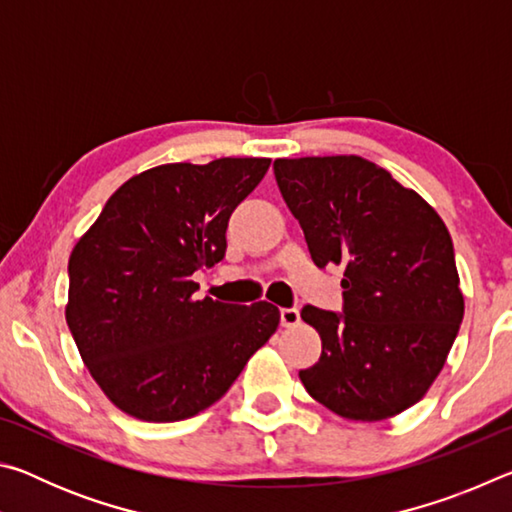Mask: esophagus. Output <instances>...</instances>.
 <instances>
[{
	"instance_id": "34e87169",
	"label": "esophagus",
	"mask_w": 512,
	"mask_h": 512,
	"mask_svg": "<svg viewBox=\"0 0 512 512\" xmlns=\"http://www.w3.org/2000/svg\"><path fill=\"white\" fill-rule=\"evenodd\" d=\"M280 320L284 327H296L300 323V311L296 307H284L280 309Z\"/></svg>"
}]
</instances>
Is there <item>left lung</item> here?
<instances>
[{
  "label": "left lung",
  "instance_id": "obj_1",
  "mask_svg": "<svg viewBox=\"0 0 512 512\" xmlns=\"http://www.w3.org/2000/svg\"><path fill=\"white\" fill-rule=\"evenodd\" d=\"M275 180L318 268H343V314L302 307L323 352L300 381L348 420L393 418L443 370L465 302L436 210L359 155L280 158Z\"/></svg>",
  "mask_w": 512,
  "mask_h": 512
}]
</instances>
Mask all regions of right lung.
Here are the masks:
<instances>
[{"label": "right lung", "mask_w": 512, "mask_h": 512, "mask_svg": "<svg viewBox=\"0 0 512 512\" xmlns=\"http://www.w3.org/2000/svg\"><path fill=\"white\" fill-rule=\"evenodd\" d=\"M268 158L162 164L126 180L69 255L65 318L108 400L176 422L228 393L280 325L271 302L196 298L192 275L225 257L230 214Z\"/></svg>", "instance_id": "1"}]
</instances>
